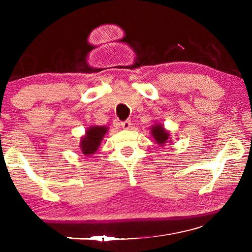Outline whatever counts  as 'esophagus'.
Returning a JSON list of instances; mask_svg holds the SVG:
<instances>
[{"instance_id": "obj_1", "label": "esophagus", "mask_w": 252, "mask_h": 252, "mask_svg": "<svg viewBox=\"0 0 252 252\" xmlns=\"http://www.w3.org/2000/svg\"><path fill=\"white\" fill-rule=\"evenodd\" d=\"M121 126H122V129L129 130L130 126H131V121L130 120H126L125 122H121Z\"/></svg>"}]
</instances>
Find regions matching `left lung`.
Listing matches in <instances>:
<instances>
[{
    "mask_svg": "<svg viewBox=\"0 0 252 252\" xmlns=\"http://www.w3.org/2000/svg\"><path fill=\"white\" fill-rule=\"evenodd\" d=\"M150 133L152 138L155 139L156 143L159 144V146H164L165 143L171 142V138H170V132L165 129L163 125L161 123H156L155 126H152Z\"/></svg>",
    "mask_w": 252,
    "mask_h": 252,
    "instance_id": "obj_1",
    "label": "left lung"
}]
</instances>
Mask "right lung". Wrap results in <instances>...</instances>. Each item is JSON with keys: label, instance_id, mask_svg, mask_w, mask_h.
I'll return each mask as SVG.
<instances>
[{"label": "right lung", "instance_id": "obj_1", "mask_svg": "<svg viewBox=\"0 0 252 252\" xmlns=\"http://www.w3.org/2000/svg\"><path fill=\"white\" fill-rule=\"evenodd\" d=\"M108 130L109 127L104 126H92L85 130V134L80 140V148L84 156L94 155Z\"/></svg>", "mask_w": 252, "mask_h": 252}]
</instances>
